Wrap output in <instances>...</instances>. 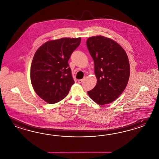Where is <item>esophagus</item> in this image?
I'll return each mask as SVG.
<instances>
[{
  "label": "esophagus",
  "instance_id": "obj_1",
  "mask_svg": "<svg viewBox=\"0 0 159 159\" xmlns=\"http://www.w3.org/2000/svg\"><path fill=\"white\" fill-rule=\"evenodd\" d=\"M82 81H83V80H79L78 81V83H79V84H81L82 82Z\"/></svg>",
  "mask_w": 159,
  "mask_h": 159
}]
</instances>
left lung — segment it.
Returning <instances> with one entry per match:
<instances>
[{"label":"left lung","mask_w":159,"mask_h":159,"mask_svg":"<svg viewBox=\"0 0 159 159\" xmlns=\"http://www.w3.org/2000/svg\"><path fill=\"white\" fill-rule=\"evenodd\" d=\"M87 48L94 63L96 85L88 91L99 105L110 104L122 93L130 77V64L125 51L116 42L102 36L89 37Z\"/></svg>","instance_id":"1"}]
</instances>
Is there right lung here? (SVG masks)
Here are the masks:
<instances>
[{
    "label": "right lung",
    "instance_id": "add662e5",
    "mask_svg": "<svg viewBox=\"0 0 159 159\" xmlns=\"http://www.w3.org/2000/svg\"><path fill=\"white\" fill-rule=\"evenodd\" d=\"M81 39L47 41L37 50L30 67V80L37 94L49 104L65 98L74 81L68 61Z\"/></svg>",
    "mask_w": 159,
    "mask_h": 159
}]
</instances>
